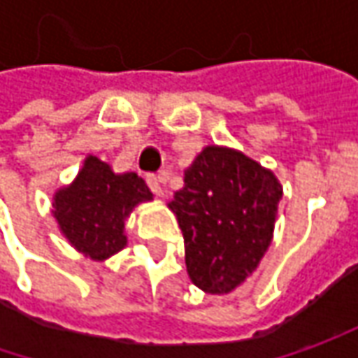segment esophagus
I'll use <instances>...</instances> for the list:
<instances>
[{
	"mask_svg": "<svg viewBox=\"0 0 358 358\" xmlns=\"http://www.w3.org/2000/svg\"><path fill=\"white\" fill-rule=\"evenodd\" d=\"M145 181H147V185H149V189H151L155 195H163V187H161V183H163V175H147Z\"/></svg>",
	"mask_w": 358,
	"mask_h": 358,
	"instance_id": "obj_1",
	"label": "esophagus"
}]
</instances>
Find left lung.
<instances>
[{"label": "left lung", "instance_id": "obj_1", "mask_svg": "<svg viewBox=\"0 0 358 358\" xmlns=\"http://www.w3.org/2000/svg\"><path fill=\"white\" fill-rule=\"evenodd\" d=\"M281 197L275 175L253 159L223 147L203 149L169 203L191 281L211 295L245 281L267 253Z\"/></svg>", "mask_w": 358, "mask_h": 358}]
</instances>
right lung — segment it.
<instances>
[{
  "mask_svg": "<svg viewBox=\"0 0 358 358\" xmlns=\"http://www.w3.org/2000/svg\"><path fill=\"white\" fill-rule=\"evenodd\" d=\"M153 193L137 173L115 175L97 157H87L76 183L57 191L53 215L63 235L91 259H107L125 247V219Z\"/></svg>",
  "mask_w": 358,
  "mask_h": 358,
  "instance_id": "add662e5",
  "label": "right lung"
}]
</instances>
